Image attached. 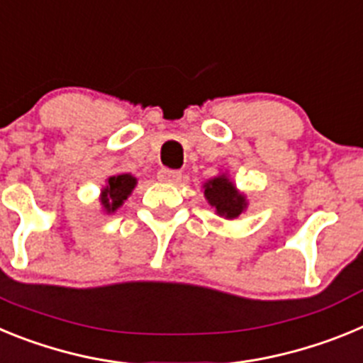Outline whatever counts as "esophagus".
Returning <instances> with one entry per match:
<instances>
[{"label": "esophagus", "mask_w": 363, "mask_h": 363, "mask_svg": "<svg viewBox=\"0 0 363 363\" xmlns=\"http://www.w3.org/2000/svg\"><path fill=\"white\" fill-rule=\"evenodd\" d=\"M179 178H182V172L174 171V169H167V167H163V169L158 171V179L160 182H165V184H176Z\"/></svg>", "instance_id": "esophagus-1"}]
</instances>
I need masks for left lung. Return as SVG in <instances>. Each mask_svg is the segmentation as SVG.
Wrapping results in <instances>:
<instances>
[{"label": "left lung", "instance_id": "8db88e82", "mask_svg": "<svg viewBox=\"0 0 363 363\" xmlns=\"http://www.w3.org/2000/svg\"><path fill=\"white\" fill-rule=\"evenodd\" d=\"M203 189L205 198L211 203V207L216 209V214H220V216L227 218V220H234L245 211V196L240 194L238 189L234 187V184L225 174L209 179L203 185Z\"/></svg>", "mask_w": 363, "mask_h": 363}]
</instances>
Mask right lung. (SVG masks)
Here are the masks:
<instances>
[{
    "label": "right lung",
    "instance_id": "add662e5",
    "mask_svg": "<svg viewBox=\"0 0 363 363\" xmlns=\"http://www.w3.org/2000/svg\"><path fill=\"white\" fill-rule=\"evenodd\" d=\"M138 179L133 174H116L107 179V185L101 191V205L104 211L114 213L123 205V201L130 196L133 189L136 187Z\"/></svg>",
    "mask_w": 363,
    "mask_h": 363
}]
</instances>
